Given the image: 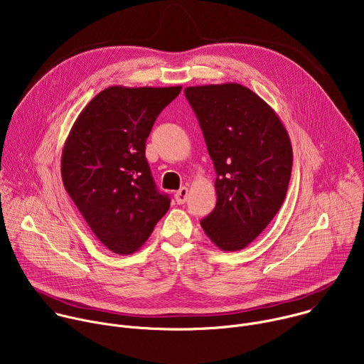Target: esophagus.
Masks as SVG:
<instances>
[{"label": "esophagus", "instance_id": "1", "mask_svg": "<svg viewBox=\"0 0 364 364\" xmlns=\"http://www.w3.org/2000/svg\"><path fill=\"white\" fill-rule=\"evenodd\" d=\"M187 197H188V188L187 187H181L176 194H174V198L177 201V204H184L187 201Z\"/></svg>", "mask_w": 364, "mask_h": 364}]
</instances>
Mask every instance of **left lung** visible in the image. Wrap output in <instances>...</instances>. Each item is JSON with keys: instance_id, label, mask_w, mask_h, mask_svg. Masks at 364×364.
Returning <instances> with one entry per match:
<instances>
[{"instance_id": "obj_1", "label": "left lung", "mask_w": 364, "mask_h": 364, "mask_svg": "<svg viewBox=\"0 0 364 364\" xmlns=\"http://www.w3.org/2000/svg\"><path fill=\"white\" fill-rule=\"evenodd\" d=\"M184 93L218 174L216 207L200 225L219 249L240 250L264 232L285 200L289 135L278 114L243 85L188 86Z\"/></svg>"}]
</instances>
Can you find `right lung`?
Returning a JSON list of instances; mask_svg holds the SVG:
<instances>
[{
  "label": "right lung",
  "instance_id": "right-lung-1",
  "mask_svg": "<svg viewBox=\"0 0 364 364\" xmlns=\"http://www.w3.org/2000/svg\"><path fill=\"white\" fill-rule=\"evenodd\" d=\"M181 86H109L76 118L62 151V180L95 236L118 255H132L168 212L155 188L145 141Z\"/></svg>",
  "mask_w": 364,
  "mask_h": 364
}]
</instances>
